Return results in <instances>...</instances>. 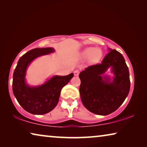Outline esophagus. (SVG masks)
Wrapping results in <instances>:
<instances>
[{"label": "esophagus", "instance_id": "esophagus-1", "mask_svg": "<svg viewBox=\"0 0 147 147\" xmlns=\"http://www.w3.org/2000/svg\"><path fill=\"white\" fill-rule=\"evenodd\" d=\"M79 73H80V71H79L78 69H76L75 71H74V74L75 76H78V74H79Z\"/></svg>", "mask_w": 147, "mask_h": 147}]
</instances>
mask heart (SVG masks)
Returning a JSON list of instances; mask_svg holds the SVG:
<instances>
[{
    "mask_svg": "<svg viewBox=\"0 0 147 147\" xmlns=\"http://www.w3.org/2000/svg\"><path fill=\"white\" fill-rule=\"evenodd\" d=\"M82 55L84 57H90L91 62H97L101 57L102 53L99 49L94 48H87L84 50L82 52Z\"/></svg>",
    "mask_w": 147,
    "mask_h": 147,
    "instance_id": "obj_1",
    "label": "heart"
}]
</instances>
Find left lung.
<instances>
[{
    "label": "left lung",
    "instance_id": "8db88e82",
    "mask_svg": "<svg viewBox=\"0 0 147 147\" xmlns=\"http://www.w3.org/2000/svg\"><path fill=\"white\" fill-rule=\"evenodd\" d=\"M112 67L115 76L113 81L102 78V74ZM80 94L86 109L99 115H108L119 108L129 94V69L123 55L109 48L101 63L88 66L79 74Z\"/></svg>",
    "mask_w": 147,
    "mask_h": 147
}]
</instances>
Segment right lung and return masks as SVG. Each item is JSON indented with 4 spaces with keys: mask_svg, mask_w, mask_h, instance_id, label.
<instances>
[{
    "mask_svg": "<svg viewBox=\"0 0 147 147\" xmlns=\"http://www.w3.org/2000/svg\"><path fill=\"white\" fill-rule=\"evenodd\" d=\"M53 52L52 48L32 49L20 57L13 72V95L22 108L33 115H44L52 111L59 101L61 89L73 77V73L55 76L38 87L31 88L25 84V75L28 65L36 57Z\"/></svg>",
    "mask_w": 147,
    "mask_h": 147,
    "instance_id": "add662e5",
    "label": "right lung"
}]
</instances>
